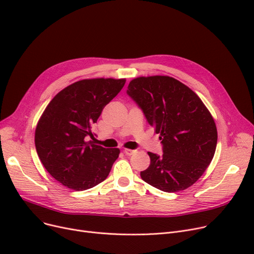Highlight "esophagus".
Listing matches in <instances>:
<instances>
[{
  "label": "esophagus",
  "mask_w": 254,
  "mask_h": 254,
  "mask_svg": "<svg viewBox=\"0 0 254 254\" xmlns=\"http://www.w3.org/2000/svg\"><path fill=\"white\" fill-rule=\"evenodd\" d=\"M124 152L127 154V156H131V154L135 153L136 150L135 149H128V148H125Z\"/></svg>",
  "instance_id": "34e87169"
}]
</instances>
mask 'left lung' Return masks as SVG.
Returning <instances> with one entry per match:
<instances>
[{
    "instance_id": "obj_1",
    "label": "left lung",
    "mask_w": 254,
    "mask_h": 254,
    "mask_svg": "<svg viewBox=\"0 0 254 254\" xmlns=\"http://www.w3.org/2000/svg\"><path fill=\"white\" fill-rule=\"evenodd\" d=\"M127 93L163 145L161 156L148 152L150 165L141 179L168 193L189 188L206 170L217 146V127L207 108L188 86L168 75L139 76Z\"/></svg>"
}]
</instances>
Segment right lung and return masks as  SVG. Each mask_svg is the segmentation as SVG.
<instances>
[{
	"mask_svg": "<svg viewBox=\"0 0 254 254\" xmlns=\"http://www.w3.org/2000/svg\"><path fill=\"white\" fill-rule=\"evenodd\" d=\"M126 79H87L61 90L43 111L36 129L38 157L53 178L74 191L104 182L119 156L90 140L93 124L123 89Z\"/></svg>",
	"mask_w": 254,
	"mask_h": 254,
	"instance_id": "obj_1",
	"label": "right lung"
}]
</instances>
